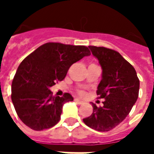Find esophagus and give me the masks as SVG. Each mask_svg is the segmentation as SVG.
<instances>
[{
  "instance_id": "1",
  "label": "esophagus",
  "mask_w": 154,
  "mask_h": 154,
  "mask_svg": "<svg viewBox=\"0 0 154 154\" xmlns=\"http://www.w3.org/2000/svg\"><path fill=\"white\" fill-rule=\"evenodd\" d=\"M75 101H76L77 104H79V105H82V104H83V101H82V100H81L80 99H75Z\"/></svg>"
}]
</instances>
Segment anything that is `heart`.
<instances>
[{"label":"heart","mask_w":154,"mask_h":154,"mask_svg":"<svg viewBox=\"0 0 154 154\" xmlns=\"http://www.w3.org/2000/svg\"><path fill=\"white\" fill-rule=\"evenodd\" d=\"M79 94H80L81 96H83L84 94H85V92H84L83 91H79Z\"/></svg>","instance_id":"obj_1"}]
</instances>
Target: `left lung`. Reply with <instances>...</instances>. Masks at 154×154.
Wrapping results in <instances>:
<instances>
[{
  "mask_svg": "<svg viewBox=\"0 0 154 154\" xmlns=\"http://www.w3.org/2000/svg\"><path fill=\"white\" fill-rule=\"evenodd\" d=\"M89 48L102 68L97 94L105 100L103 106L92 103L93 112L83 122L91 129L105 132L114 129L129 114L139 97V80L134 67L117 51L96 46Z\"/></svg>",
  "mask_w": 154,
  "mask_h": 154,
  "instance_id": "8db88e82",
  "label": "left lung"
}]
</instances>
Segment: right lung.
<instances>
[{"label":"right lung","mask_w":154,"mask_h":154,"mask_svg":"<svg viewBox=\"0 0 154 154\" xmlns=\"http://www.w3.org/2000/svg\"><path fill=\"white\" fill-rule=\"evenodd\" d=\"M89 55L86 46L47 43L22 61L12 81L11 100L25 125L43 130L58 123L63 106L73 97L69 93L54 97L49 88L63 80L72 64Z\"/></svg>","instance_id":"add662e5"}]
</instances>
